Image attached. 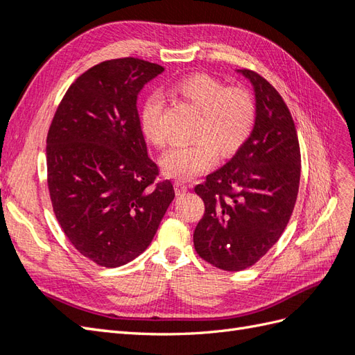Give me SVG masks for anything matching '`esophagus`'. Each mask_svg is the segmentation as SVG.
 <instances>
[{"mask_svg":"<svg viewBox=\"0 0 355 355\" xmlns=\"http://www.w3.org/2000/svg\"><path fill=\"white\" fill-rule=\"evenodd\" d=\"M189 187L191 186H187L186 183H183V181H175L174 183V189H175L177 195H184L189 191Z\"/></svg>","mask_w":355,"mask_h":355,"instance_id":"esophagus-1","label":"esophagus"}]
</instances>
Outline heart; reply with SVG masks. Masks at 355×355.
<instances>
[{"label":"heart","mask_w":355,"mask_h":355,"mask_svg":"<svg viewBox=\"0 0 355 355\" xmlns=\"http://www.w3.org/2000/svg\"><path fill=\"white\" fill-rule=\"evenodd\" d=\"M174 94L198 112L192 128L191 145H180L163 154L160 160L164 175L175 180H192L207 171L220 155H232L252 133L255 104L241 87H225L205 73H192L178 80ZM163 103L150 96L140 110V128L145 137L157 146L166 144L162 127Z\"/></svg>","instance_id":"1"}]
</instances>
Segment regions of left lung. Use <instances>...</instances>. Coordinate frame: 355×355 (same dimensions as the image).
<instances>
[{
	"mask_svg": "<svg viewBox=\"0 0 355 355\" xmlns=\"http://www.w3.org/2000/svg\"><path fill=\"white\" fill-rule=\"evenodd\" d=\"M236 72L254 90L252 133L224 166L195 187L205 205L193 233L195 250L230 272L252 266L282 237L301 177L298 136L283 98L257 72Z\"/></svg>",
	"mask_w": 355,
	"mask_h": 355,
	"instance_id": "8db88e82",
	"label": "left lung"
}]
</instances>
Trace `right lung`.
<instances>
[{
	"label": "right lung",
	"mask_w": 355,
	"mask_h": 355,
	"mask_svg": "<svg viewBox=\"0 0 355 355\" xmlns=\"http://www.w3.org/2000/svg\"><path fill=\"white\" fill-rule=\"evenodd\" d=\"M163 66L107 60L73 81L46 137L48 189L76 250L118 268L142 254L175 196L146 153L137 96Z\"/></svg>",
	"instance_id": "add662e5"
}]
</instances>
